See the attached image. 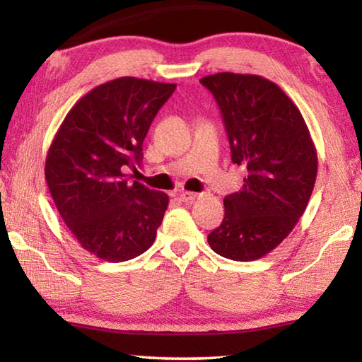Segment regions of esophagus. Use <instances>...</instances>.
Instances as JSON below:
<instances>
[{
    "mask_svg": "<svg viewBox=\"0 0 362 362\" xmlns=\"http://www.w3.org/2000/svg\"><path fill=\"white\" fill-rule=\"evenodd\" d=\"M201 196V193H193V192H183V193H180V199L183 201V203H188V204H192V203H194L196 199H198Z\"/></svg>",
    "mask_w": 362,
    "mask_h": 362,
    "instance_id": "obj_1",
    "label": "esophagus"
}]
</instances>
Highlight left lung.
Segmentation results:
<instances>
[{"label": "left lung", "instance_id": "obj_1", "mask_svg": "<svg viewBox=\"0 0 362 362\" xmlns=\"http://www.w3.org/2000/svg\"><path fill=\"white\" fill-rule=\"evenodd\" d=\"M199 81L222 112L231 161L247 169L240 192L225 196V217L207 243L225 259L257 260L306 209L317 174L315 144L296 103L269 79L223 71Z\"/></svg>", "mask_w": 362, "mask_h": 362}]
</instances>
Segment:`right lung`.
Listing matches in <instances>:
<instances>
[{
    "label": "right lung",
    "instance_id": "obj_1",
    "mask_svg": "<svg viewBox=\"0 0 362 362\" xmlns=\"http://www.w3.org/2000/svg\"><path fill=\"white\" fill-rule=\"evenodd\" d=\"M175 84L116 78L81 97L49 146L45 175L60 217L79 246L100 260L126 262L156 238L169 196L126 179Z\"/></svg>",
    "mask_w": 362,
    "mask_h": 362
}]
</instances>
